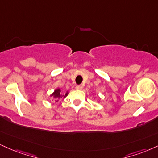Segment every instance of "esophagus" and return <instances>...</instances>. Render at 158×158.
Segmentation results:
<instances>
[{
	"label": "esophagus",
	"instance_id": "obj_1",
	"mask_svg": "<svg viewBox=\"0 0 158 158\" xmlns=\"http://www.w3.org/2000/svg\"><path fill=\"white\" fill-rule=\"evenodd\" d=\"M82 88H83L82 85H77V87H76V89H77V90H81Z\"/></svg>",
	"mask_w": 158,
	"mask_h": 158
}]
</instances>
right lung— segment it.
<instances>
[{"label": "right lung", "mask_w": 158, "mask_h": 158, "mask_svg": "<svg viewBox=\"0 0 158 158\" xmlns=\"http://www.w3.org/2000/svg\"><path fill=\"white\" fill-rule=\"evenodd\" d=\"M67 95H68V93H66V94L64 95L62 92H61L60 89H57V90H56L54 93H53L52 95H51V96H53L54 98H60L62 97L64 98Z\"/></svg>", "instance_id": "1"}]
</instances>
